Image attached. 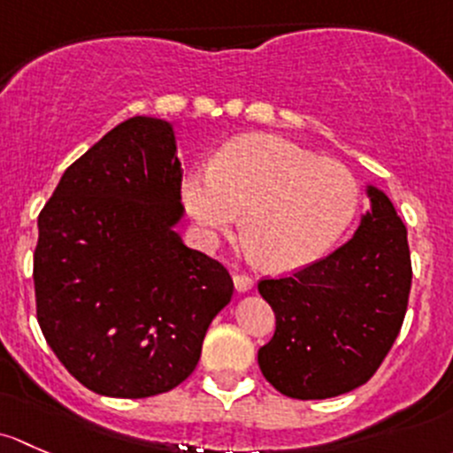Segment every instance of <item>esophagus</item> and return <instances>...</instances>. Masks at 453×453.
I'll return each instance as SVG.
<instances>
[{
    "label": "esophagus",
    "mask_w": 453,
    "mask_h": 453,
    "mask_svg": "<svg viewBox=\"0 0 453 453\" xmlns=\"http://www.w3.org/2000/svg\"><path fill=\"white\" fill-rule=\"evenodd\" d=\"M233 286H235V290L240 292V295H246V292L253 290L255 281L249 274H233Z\"/></svg>",
    "instance_id": "1"
}]
</instances>
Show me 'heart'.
Segmentation results:
<instances>
[{
	"label": "heart",
	"instance_id": "b5f03b06",
	"mask_svg": "<svg viewBox=\"0 0 453 453\" xmlns=\"http://www.w3.org/2000/svg\"><path fill=\"white\" fill-rule=\"evenodd\" d=\"M180 198L204 244L233 231L244 211L250 253L261 255L265 268L292 273L327 255L344 235L360 188L342 163L279 134L253 133L222 146L211 170H189Z\"/></svg>",
	"mask_w": 453,
	"mask_h": 453
}]
</instances>
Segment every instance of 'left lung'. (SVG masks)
Returning <instances> with one entry per match:
<instances>
[{
	"mask_svg": "<svg viewBox=\"0 0 453 453\" xmlns=\"http://www.w3.org/2000/svg\"><path fill=\"white\" fill-rule=\"evenodd\" d=\"M371 207L351 240L286 279L259 281L277 329L259 349L265 380L292 399H329L366 384L397 338L412 265L390 198L366 185Z\"/></svg>",
	"mask_w": 453,
	"mask_h": 453,
	"instance_id": "8db88e82",
	"label": "left lung"
}]
</instances>
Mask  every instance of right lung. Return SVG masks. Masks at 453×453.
Segmentation results:
<instances>
[{
	"mask_svg": "<svg viewBox=\"0 0 453 453\" xmlns=\"http://www.w3.org/2000/svg\"><path fill=\"white\" fill-rule=\"evenodd\" d=\"M174 126L137 115L65 170L39 216L36 319L63 366L104 397L188 380L233 296L222 264L188 249Z\"/></svg>",
	"mask_w": 453,
	"mask_h": 453,
	"instance_id": "right-lung-1",
	"label": "right lung"
}]
</instances>
